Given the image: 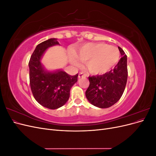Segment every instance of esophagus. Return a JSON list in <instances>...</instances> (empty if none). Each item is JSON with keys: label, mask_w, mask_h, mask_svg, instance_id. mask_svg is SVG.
<instances>
[{"label": "esophagus", "mask_w": 156, "mask_h": 156, "mask_svg": "<svg viewBox=\"0 0 156 156\" xmlns=\"http://www.w3.org/2000/svg\"><path fill=\"white\" fill-rule=\"evenodd\" d=\"M87 74L86 73H84V72H80V73H79L78 77H79V78L85 77H87Z\"/></svg>", "instance_id": "esophagus-1"}]
</instances>
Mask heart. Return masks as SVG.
Here are the masks:
<instances>
[{"instance_id": "b5f03b06", "label": "heart", "mask_w": 156, "mask_h": 156, "mask_svg": "<svg viewBox=\"0 0 156 156\" xmlns=\"http://www.w3.org/2000/svg\"><path fill=\"white\" fill-rule=\"evenodd\" d=\"M74 55L82 62H86L90 72L100 74L107 72L119 62L120 51L116 47L105 44L89 43L75 49ZM75 58L71 57V62L77 65L78 61Z\"/></svg>"}]
</instances>
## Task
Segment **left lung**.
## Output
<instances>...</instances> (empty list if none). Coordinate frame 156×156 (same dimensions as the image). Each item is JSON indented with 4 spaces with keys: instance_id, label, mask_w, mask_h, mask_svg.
Returning <instances> with one entry per match:
<instances>
[{
    "instance_id": "8db88e82",
    "label": "left lung",
    "mask_w": 156,
    "mask_h": 156,
    "mask_svg": "<svg viewBox=\"0 0 156 156\" xmlns=\"http://www.w3.org/2000/svg\"><path fill=\"white\" fill-rule=\"evenodd\" d=\"M122 56L113 69L101 75L89 76L90 84L85 95L93 105L105 108L119 101L126 88L127 79V56L119 47Z\"/></svg>"
}]
</instances>
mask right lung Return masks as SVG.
Listing matches in <instances>:
<instances>
[{
  "mask_svg": "<svg viewBox=\"0 0 156 156\" xmlns=\"http://www.w3.org/2000/svg\"><path fill=\"white\" fill-rule=\"evenodd\" d=\"M60 45L56 38H50L36 46L29 62L30 85L35 100L44 107L56 109L69 98L70 89L77 81L78 73L72 76L62 70L48 72L41 63L45 51Z\"/></svg>",
  "mask_w": 156,
  "mask_h": 156,
  "instance_id": "right-lung-1",
  "label": "right lung"
}]
</instances>
